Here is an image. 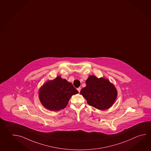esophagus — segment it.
Listing matches in <instances>:
<instances>
[{"mask_svg": "<svg viewBox=\"0 0 151 151\" xmlns=\"http://www.w3.org/2000/svg\"><path fill=\"white\" fill-rule=\"evenodd\" d=\"M81 90V88L80 87L77 88V90H78V91L79 92H80Z\"/></svg>", "mask_w": 151, "mask_h": 151, "instance_id": "34e87169", "label": "esophagus"}]
</instances>
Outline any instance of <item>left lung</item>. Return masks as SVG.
Instances as JSON below:
<instances>
[{"label":"left lung","mask_w":151,"mask_h":151,"mask_svg":"<svg viewBox=\"0 0 151 151\" xmlns=\"http://www.w3.org/2000/svg\"><path fill=\"white\" fill-rule=\"evenodd\" d=\"M86 83V86L82 89L80 93L89 105L101 110L111 107L117 97V91L109 81L90 76Z\"/></svg>","instance_id":"obj_1"}]
</instances>
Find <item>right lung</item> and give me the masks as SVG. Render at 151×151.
Listing matches in <instances>:
<instances>
[{"label": "right lung", "instance_id": "right-lung-1", "mask_svg": "<svg viewBox=\"0 0 151 151\" xmlns=\"http://www.w3.org/2000/svg\"><path fill=\"white\" fill-rule=\"evenodd\" d=\"M77 93L71 83L58 76L43 85L39 96L45 108L52 111H59L67 106L71 96Z\"/></svg>", "mask_w": 151, "mask_h": 151}]
</instances>
